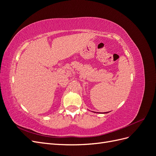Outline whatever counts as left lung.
<instances>
[{
  "instance_id": "left-lung-1",
  "label": "left lung",
  "mask_w": 156,
  "mask_h": 156,
  "mask_svg": "<svg viewBox=\"0 0 156 156\" xmlns=\"http://www.w3.org/2000/svg\"><path fill=\"white\" fill-rule=\"evenodd\" d=\"M105 113H106V112H105Z\"/></svg>"
}]
</instances>
